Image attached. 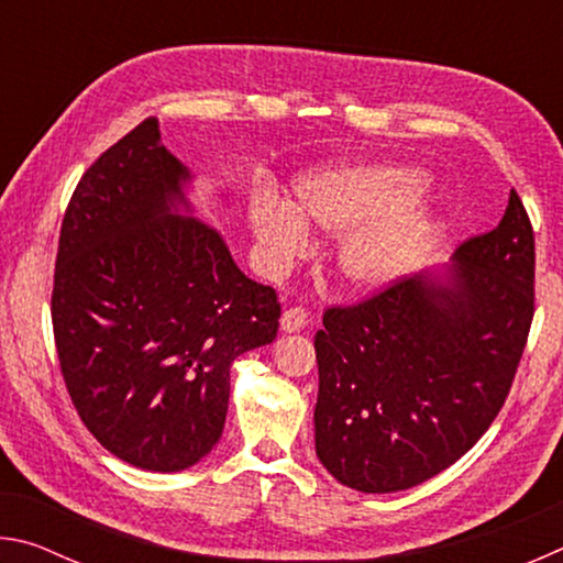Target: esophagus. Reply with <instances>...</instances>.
<instances>
[{
  "label": "esophagus",
  "instance_id": "34e87169",
  "mask_svg": "<svg viewBox=\"0 0 563 563\" xmlns=\"http://www.w3.org/2000/svg\"><path fill=\"white\" fill-rule=\"evenodd\" d=\"M305 322H308V310L300 308V305H295V308H288L283 312L280 328L285 332H298L305 328Z\"/></svg>",
  "mask_w": 563,
  "mask_h": 563
}]
</instances>
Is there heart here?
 Masks as SVG:
<instances>
[{"label": "heart", "instance_id": "heart-1", "mask_svg": "<svg viewBox=\"0 0 563 563\" xmlns=\"http://www.w3.org/2000/svg\"><path fill=\"white\" fill-rule=\"evenodd\" d=\"M424 188L417 168H345L302 178L298 198L300 212L322 231L347 233L335 253L338 278L352 290H373L402 275L430 243L432 223L422 213L396 216ZM251 218L268 263L288 265L308 251V225L292 206L273 198Z\"/></svg>", "mask_w": 563, "mask_h": 563}]
</instances>
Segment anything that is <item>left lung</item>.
<instances>
[{
    "label": "left lung",
    "mask_w": 563,
    "mask_h": 563,
    "mask_svg": "<svg viewBox=\"0 0 563 563\" xmlns=\"http://www.w3.org/2000/svg\"><path fill=\"white\" fill-rule=\"evenodd\" d=\"M533 228L517 190L446 280L399 278L330 305L316 335V452L350 489L417 487L479 442L507 399L533 320Z\"/></svg>",
    "instance_id": "left-lung-1"
}]
</instances>
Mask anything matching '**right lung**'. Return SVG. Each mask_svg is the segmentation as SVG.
<instances>
[{
    "mask_svg": "<svg viewBox=\"0 0 563 563\" xmlns=\"http://www.w3.org/2000/svg\"><path fill=\"white\" fill-rule=\"evenodd\" d=\"M188 170L158 119L84 170L56 251L52 325L66 393L103 450L148 472L221 440L231 365L278 335L280 302L213 228L170 213Z\"/></svg>",
    "mask_w": 563,
    "mask_h": 563,
    "instance_id": "obj_1",
    "label": "right lung"
}]
</instances>
